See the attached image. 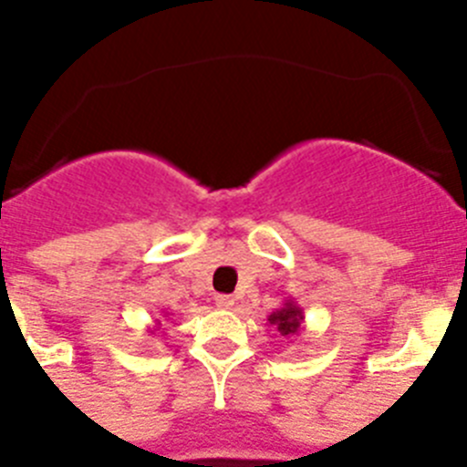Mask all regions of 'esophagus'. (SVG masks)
I'll list each match as a JSON object with an SVG mask.
<instances>
[{"label": "esophagus", "instance_id": "34e87169", "mask_svg": "<svg viewBox=\"0 0 467 467\" xmlns=\"http://www.w3.org/2000/svg\"><path fill=\"white\" fill-rule=\"evenodd\" d=\"M214 304H217L220 308H231L234 304H236V299H234L231 295H217L214 296Z\"/></svg>", "mask_w": 467, "mask_h": 467}]
</instances>
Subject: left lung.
Masks as SVG:
<instances>
[{
    "label": "left lung",
    "mask_w": 467,
    "mask_h": 467,
    "mask_svg": "<svg viewBox=\"0 0 467 467\" xmlns=\"http://www.w3.org/2000/svg\"><path fill=\"white\" fill-rule=\"evenodd\" d=\"M269 325L280 337H296L304 327V308L295 299H285L283 306L269 316Z\"/></svg>",
    "instance_id": "1"
}]
</instances>
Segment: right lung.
<instances>
[{
  "mask_svg": "<svg viewBox=\"0 0 467 467\" xmlns=\"http://www.w3.org/2000/svg\"><path fill=\"white\" fill-rule=\"evenodd\" d=\"M168 316H171V313H166V311H163V317H168ZM161 327H163V325H161V320H156V323L151 325V327H150V334H156V332H159Z\"/></svg>",
  "mask_w": 467,
  "mask_h": 467,
  "instance_id": "1",
  "label": "right lung"
}]
</instances>
